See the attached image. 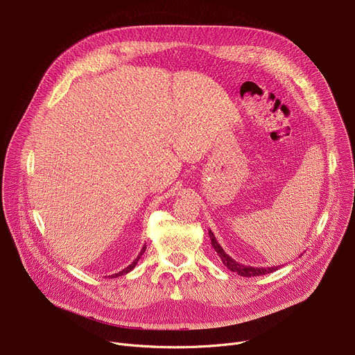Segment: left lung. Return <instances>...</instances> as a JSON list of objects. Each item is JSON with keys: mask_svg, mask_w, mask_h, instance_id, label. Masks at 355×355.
I'll return each mask as SVG.
<instances>
[{"mask_svg": "<svg viewBox=\"0 0 355 355\" xmlns=\"http://www.w3.org/2000/svg\"><path fill=\"white\" fill-rule=\"evenodd\" d=\"M209 237H211V244L215 248V251L218 252V256L220 257L222 263L225 264V267H227V270L237 272L240 277H259V275H266L270 272L277 271L279 267H267V268H260V267H250V266H243L240 263H237L236 260H233L229 254H226L225 250L222 248V245L218 243L215 234L212 233V230H209Z\"/></svg>", "mask_w": 355, "mask_h": 355, "instance_id": "8db88e82", "label": "left lung"}]
</instances>
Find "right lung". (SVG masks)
Wrapping results in <instances>:
<instances>
[{
    "instance_id": "1",
    "label": "right lung",
    "mask_w": 355,
    "mask_h": 355,
    "mask_svg": "<svg viewBox=\"0 0 355 355\" xmlns=\"http://www.w3.org/2000/svg\"><path fill=\"white\" fill-rule=\"evenodd\" d=\"M146 251V245H143V248L140 250V252H139V256L135 259V261L132 263V264H129L126 268H123L122 271H119V272H116V274H114V275H111V278H118V277H121V275H125V274H128V272H130L135 267H136V264L139 263V260H140V257L143 256V252Z\"/></svg>"
}]
</instances>
